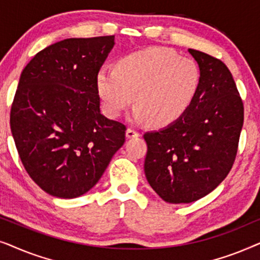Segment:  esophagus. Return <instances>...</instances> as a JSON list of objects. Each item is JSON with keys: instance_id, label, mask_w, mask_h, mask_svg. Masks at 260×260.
<instances>
[{"instance_id": "obj_1", "label": "esophagus", "mask_w": 260, "mask_h": 260, "mask_svg": "<svg viewBox=\"0 0 260 260\" xmlns=\"http://www.w3.org/2000/svg\"><path fill=\"white\" fill-rule=\"evenodd\" d=\"M140 136V133L136 131L135 129H131V127H127L126 130V137L127 138H134V137H138Z\"/></svg>"}]
</instances>
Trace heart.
I'll return each mask as SVG.
<instances>
[{"label": "heart", "instance_id": "b5f03b06", "mask_svg": "<svg viewBox=\"0 0 260 260\" xmlns=\"http://www.w3.org/2000/svg\"><path fill=\"white\" fill-rule=\"evenodd\" d=\"M201 83L195 60L167 48L152 47L120 59L117 67H101L95 88L110 117L120 116L131 104V118L152 126H167L187 111Z\"/></svg>", "mask_w": 260, "mask_h": 260}]
</instances>
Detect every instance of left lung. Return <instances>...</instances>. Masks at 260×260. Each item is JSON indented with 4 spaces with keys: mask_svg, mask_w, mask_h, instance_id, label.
Returning <instances> with one entry per match:
<instances>
[{
    "mask_svg": "<svg viewBox=\"0 0 260 260\" xmlns=\"http://www.w3.org/2000/svg\"><path fill=\"white\" fill-rule=\"evenodd\" d=\"M201 83L179 119L144 134V173L152 189L169 204H189L214 190L229 175L238 151L244 105L221 60L188 49Z\"/></svg>",
    "mask_w": 260,
    "mask_h": 260,
    "instance_id": "obj_1",
    "label": "left lung"
}]
</instances>
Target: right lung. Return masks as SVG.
Segmentation results:
<instances>
[{
  "label": "right lung",
  "mask_w": 260,
  "mask_h": 260,
  "mask_svg": "<svg viewBox=\"0 0 260 260\" xmlns=\"http://www.w3.org/2000/svg\"><path fill=\"white\" fill-rule=\"evenodd\" d=\"M113 45L115 35L65 39L21 73L10 129L28 175L53 197L87 193L125 142V125L103 115L95 88Z\"/></svg>",
  "instance_id": "right-lung-1"
}]
</instances>
